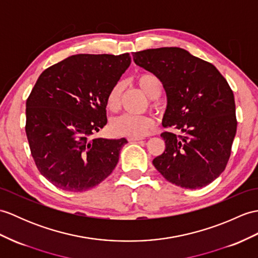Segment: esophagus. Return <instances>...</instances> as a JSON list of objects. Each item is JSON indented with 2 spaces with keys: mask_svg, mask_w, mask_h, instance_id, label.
I'll list each match as a JSON object with an SVG mask.
<instances>
[{
  "mask_svg": "<svg viewBox=\"0 0 258 258\" xmlns=\"http://www.w3.org/2000/svg\"><path fill=\"white\" fill-rule=\"evenodd\" d=\"M142 140H143V137H128L130 142H139Z\"/></svg>",
  "mask_w": 258,
  "mask_h": 258,
  "instance_id": "obj_1",
  "label": "esophagus"
}]
</instances>
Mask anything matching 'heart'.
I'll return each mask as SVG.
<instances>
[{
    "mask_svg": "<svg viewBox=\"0 0 258 258\" xmlns=\"http://www.w3.org/2000/svg\"><path fill=\"white\" fill-rule=\"evenodd\" d=\"M137 85L143 90L148 98H158L163 85L155 74L143 73L136 78ZM123 91V82L117 81L107 93L106 105L111 111H116L119 107L121 95ZM155 124V119L151 115H134L123 114L111 122V131L115 135L127 136V137H143L151 130Z\"/></svg>",
    "mask_w": 258,
    "mask_h": 258,
    "instance_id": "b5f03b06",
    "label": "heart"
}]
</instances>
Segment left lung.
Here are the masks:
<instances>
[{
  "mask_svg": "<svg viewBox=\"0 0 258 258\" xmlns=\"http://www.w3.org/2000/svg\"><path fill=\"white\" fill-rule=\"evenodd\" d=\"M137 66L158 76L166 91L165 152L153 164L169 182L184 189L211 183L225 169L236 134L234 95L210 62L179 47L134 52Z\"/></svg>",
  "mask_w": 258,
  "mask_h": 258,
  "instance_id": "8db88e82",
  "label": "left lung"
}]
</instances>
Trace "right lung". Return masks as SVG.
<instances>
[{
    "label": "right lung",
    "mask_w": 258,
    "mask_h": 258,
    "mask_svg": "<svg viewBox=\"0 0 258 258\" xmlns=\"http://www.w3.org/2000/svg\"><path fill=\"white\" fill-rule=\"evenodd\" d=\"M131 64L130 53H79L47 68L26 101V135L35 164L57 188L98 185L118 161L126 139L90 140L106 123V97Z\"/></svg>",
    "instance_id": "obj_1"
}]
</instances>
